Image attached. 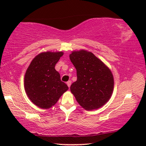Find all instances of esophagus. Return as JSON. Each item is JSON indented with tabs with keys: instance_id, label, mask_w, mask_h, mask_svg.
I'll list each match as a JSON object with an SVG mask.
<instances>
[{
	"instance_id": "34e87169",
	"label": "esophagus",
	"mask_w": 146,
	"mask_h": 146,
	"mask_svg": "<svg viewBox=\"0 0 146 146\" xmlns=\"http://www.w3.org/2000/svg\"><path fill=\"white\" fill-rule=\"evenodd\" d=\"M67 85H68V86L69 88H70V86H71V80H69V81H68L67 82Z\"/></svg>"
}]
</instances>
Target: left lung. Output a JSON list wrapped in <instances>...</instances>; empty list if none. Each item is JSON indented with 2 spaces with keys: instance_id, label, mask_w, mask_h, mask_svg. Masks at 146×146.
Instances as JSON below:
<instances>
[{
  "instance_id": "obj_1",
  "label": "left lung",
  "mask_w": 146,
  "mask_h": 146,
  "mask_svg": "<svg viewBox=\"0 0 146 146\" xmlns=\"http://www.w3.org/2000/svg\"><path fill=\"white\" fill-rule=\"evenodd\" d=\"M70 58L76 70L77 80L70 87L76 101L88 111L102 107L113 93L111 71L90 51H73Z\"/></svg>"
}]
</instances>
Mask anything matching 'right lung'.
I'll use <instances>...</instances> for the list:
<instances>
[{"instance_id": "right-lung-1", "label": "right lung", "mask_w": 146, "mask_h": 146, "mask_svg": "<svg viewBox=\"0 0 146 146\" xmlns=\"http://www.w3.org/2000/svg\"><path fill=\"white\" fill-rule=\"evenodd\" d=\"M63 54L61 51L41 53L33 59L26 70L24 76L26 94L34 104L42 109L52 107L68 90L55 69Z\"/></svg>"}]
</instances>
